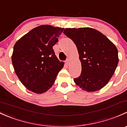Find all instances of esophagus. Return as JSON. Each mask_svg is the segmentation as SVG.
<instances>
[{
    "label": "esophagus",
    "instance_id": "obj_1",
    "mask_svg": "<svg viewBox=\"0 0 127 127\" xmlns=\"http://www.w3.org/2000/svg\"><path fill=\"white\" fill-rule=\"evenodd\" d=\"M69 63H70V60L67 59V60H66V64L67 65V66H69Z\"/></svg>",
    "mask_w": 127,
    "mask_h": 127
}]
</instances>
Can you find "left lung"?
Masks as SVG:
<instances>
[{
    "instance_id": "8db88e82",
    "label": "left lung",
    "mask_w": 127,
    "mask_h": 127,
    "mask_svg": "<svg viewBox=\"0 0 127 127\" xmlns=\"http://www.w3.org/2000/svg\"><path fill=\"white\" fill-rule=\"evenodd\" d=\"M63 33L75 44L81 64V75L74 78L75 83L88 92L97 91L106 86L119 63L115 45L93 28H67Z\"/></svg>"
}]
</instances>
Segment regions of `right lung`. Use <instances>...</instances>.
<instances>
[{"mask_svg":"<svg viewBox=\"0 0 127 127\" xmlns=\"http://www.w3.org/2000/svg\"><path fill=\"white\" fill-rule=\"evenodd\" d=\"M63 30L50 25H40L14 44L12 63L16 74L28 90L42 94L54 84L64 63L60 62L53 46Z\"/></svg>","mask_w":127,"mask_h":127,"instance_id":"1","label":"right lung"}]
</instances>
